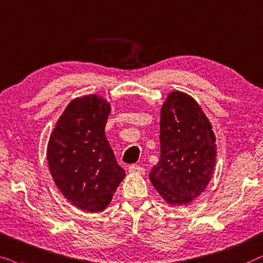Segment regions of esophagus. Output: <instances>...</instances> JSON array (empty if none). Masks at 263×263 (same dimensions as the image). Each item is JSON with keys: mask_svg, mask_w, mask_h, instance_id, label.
<instances>
[{"mask_svg": "<svg viewBox=\"0 0 263 263\" xmlns=\"http://www.w3.org/2000/svg\"><path fill=\"white\" fill-rule=\"evenodd\" d=\"M128 172L129 173H144V168L139 166V164H131V166L128 167Z\"/></svg>", "mask_w": 263, "mask_h": 263, "instance_id": "obj_1", "label": "esophagus"}]
</instances>
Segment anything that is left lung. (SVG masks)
I'll use <instances>...</instances> for the list:
<instances>
[{"label":"left lung","instance_id":"left-lung-1","mask_svg":"<svg viewBox=\"0 0 263 263\" xmlns=\"http://www.w3.org/2000/svg\"><path fill=\"white\" fill-rule=\"evenodd\" d=\"M160 144L150 180L168 204H187L207 187L216 161L212 125L191 96L168 93L161 108Z\"/></svg>","mask_w":263,"mask_h":263}]
</instances>
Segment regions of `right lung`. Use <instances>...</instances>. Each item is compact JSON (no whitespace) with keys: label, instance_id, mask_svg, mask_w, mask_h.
I'll return each mask as SVG.
<instances>
[{"label":"right lung","instance_id":"add662e5","mask_svg":"<svg viewBox=\"0 0 263 263\" xmlns=\"http://www.w3.org/2000/svg\"><path fill=\"white\" fill-rule=\"evenodd\" d=\"M110 104L97 95L71 101L56 122L47 159L56 186L82 211L102 212L125 178L104 134Z\"/></svg>","mask_w":263,"mask_h":263}]
</instances>
